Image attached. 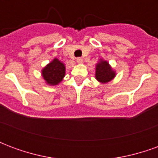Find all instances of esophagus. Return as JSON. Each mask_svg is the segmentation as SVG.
I'll use <instances>...</instances> for the list:
<instances>
[{
	"label": "esophagus",
	"mask_w": 158,
	"mask_h": 158,
	"mask_svg": "<svg viewBox=\"0 0 158 158\" xmlns=\"http://www.w3.org/2000/svg\"><path fill=\"white\" fill-rule=\"evenodd\" d=\"M76 62H77V63H78V64H82V63H83V59L80 58V57H79V58L76 59Z\"/></svg>",
	"instance_id": "obj_1"
}]
</instances>
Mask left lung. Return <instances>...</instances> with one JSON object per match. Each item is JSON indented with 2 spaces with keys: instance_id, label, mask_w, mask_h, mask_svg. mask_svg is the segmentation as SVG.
Masks as SVG:
<instances>
[{
  "instance_id": "1",
  "label": "left lung",
  "mask_w": 158,
  "mask_h": 158,
  "mask_svg": "<svg viewBox=\"0 0 158 158\" xmlns=\"http://www.w3.org/2000/svg\"><path fill=\"white\" fill-rule=\"evenodd\" d=\"M95 77L99 83L106 84L116 77V71L112 68L107 61L101 58L96 64Z\"/></svg>"
}]
</instances>
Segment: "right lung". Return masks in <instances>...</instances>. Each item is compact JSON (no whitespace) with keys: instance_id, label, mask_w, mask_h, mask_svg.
Wrapping results in <instances>:
<instances>
[{"instance_id":"right-lung-1","label":"right lung","mask_w":158,"mask_h":158,"mask_svg":"<svg viewBox=\"0 0 158 158\" xmlns=\"http://www.w3.org/2000/svg\"><path fill=\"white\" fill-rule=\"evenodd\" d=\"M66 73V66L56 57L41 69V76L46 85L55 86L63 80Z\"/></svg>"}]
</instances>
